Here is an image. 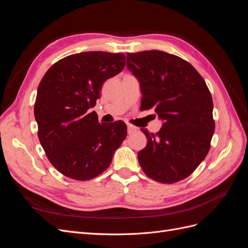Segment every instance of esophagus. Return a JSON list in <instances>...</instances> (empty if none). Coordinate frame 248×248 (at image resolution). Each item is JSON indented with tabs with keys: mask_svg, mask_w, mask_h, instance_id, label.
<instances>
[{
	"mask_svg": "<svg viewBox=\"0 0 248 248\" xmlns=\"http://www.w3.org/2000/svg\"><path fill=\"white\" fill-rule=\"evenodd\" d=\"M127 127H128V133L129 134H131V133H133V132H136L137 131V128L136 127H133V126H131V125H127Z\"/></svg>",
	"mask_w": 248,
	"mask_h": 248,
	"instance_id": "34e87169",
	"label": "esophagus"
}]
</instances>
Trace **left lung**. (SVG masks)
Segmentation results:
<instances>
[{
	"instance_id": "1",
	"label": "left lung",
	"mask_w": 248,
	"mask_h": 248,
	"mask_svg": "<svg viewBox=\"0 0 248 248\" xmlns=\"http://www.w3.org/2000/svg\"><path fill=\"white\" fill-rule=\"evenodd\" d=\"M127 69L140 86L141 108H155L163 122L139 152L145 174L160 183L188 177L205 159L215 124L213 101L201 74L185 60L161 50L127 54Z\"/></svg>"
}]
</instances>
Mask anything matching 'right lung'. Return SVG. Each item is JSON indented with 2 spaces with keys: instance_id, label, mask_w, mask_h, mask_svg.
<instances>
[{
  "instance_id": "add662e5",
  "label": "right lung",
  "mask_w": 248,
  "mask_h": 248,
  "mask_svg": "<svg viewBox=\"0 0 248 248\" xmlns=\"http://www.w3.org/2000/svg\"><path fill=\"white\" fill-rule=\"evenodd\" d=\"M125 66L123 54L85 51L60 60L37 89L34 115L48 160L66 177L99 176L127 136L122 121L99 124L95 111L103 82Z\"/></svg>"
}]
</instances>
